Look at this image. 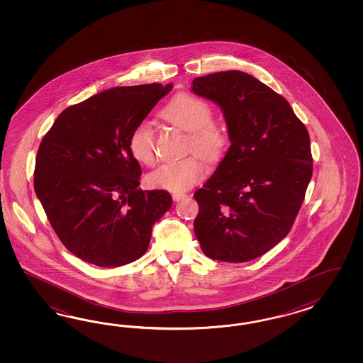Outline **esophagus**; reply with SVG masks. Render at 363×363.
<instances>
[{"mask_svg":"<svg viewBox=\"0 0 363 363\" xmlns=\"http://www.w3.org/2000/svg\"><path fill=\"white\" fill-rule=\"evenodd\" d=\"M172 197H173V199H174L176 202H178V201H181V199L186 198V194H185V193H174Z\"/></svg>","mask_w":363,"mask_h":363,"instance_id":"obj_1","label":"esophagus"}]
</instances>
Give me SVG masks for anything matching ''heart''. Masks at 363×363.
<instances>
[{
	"label": "heart",
	"instance_id": "obj_1",
	"mask_svg": "<svg viewBox=\"0 0 363 363\" xmlns=\"http://www.w3.org/2000/svg\"><path fill=\"white\" fill-rule=\"evenodd\" d=\"M164 117L174 122L189 134V150L214 158L220 155L226 143L228 134L225 128L213 121L214 110L208 101L197 96L181 93L170 101L162 110ZM129 150L133 158L143 165H153L155 162L154 152V133L147 122L138 123L129 137ZM205 174V167L198 155H189L184 160L169 161L153 170L146 182L150 187L181 193L196 185Z\"/></svg>",
	"mask_w": 363,
	"mask_h": 363
}]
</instances>
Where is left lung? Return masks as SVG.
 Wrapping results in <instances>:
<instances>
[{
	"instance_id": "left-lung-1",
	"label": "left lung",
	"mask_w": 363,
	"mask_h": 363,
	"mask_svg": "<svg viewBox=\"0 0 363 363\" xmlns=\"http://www.w3.org/2000/svg\"><path fill=\"white\" fill-rule=\"evenodd\" d=\"M191 91L220 106L230 147L198 189L194 233L222 262L255 259L291 229L313 176L306 126L273 89L240 70L194 78Z\"/></svg>"
}]
</instances>
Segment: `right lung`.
<instances>
[{"label":"right lung","instance_id":"right-lung-1","mask_svg":"<svg viewBox=\"0 0 363 363\" xmlns=\"http://www.w3.org/2000/svg\"><path fill=\"white\" fill-rule=\"evenodd\" d=\"M173 84L117 86L69 106L45 134L34 190L66 249L99 267H117L147 250L153 225L173 201L141 190L129 150L133 129Z\"/></svg>","mask_w":363,"mask_h":363}]
</instances>
